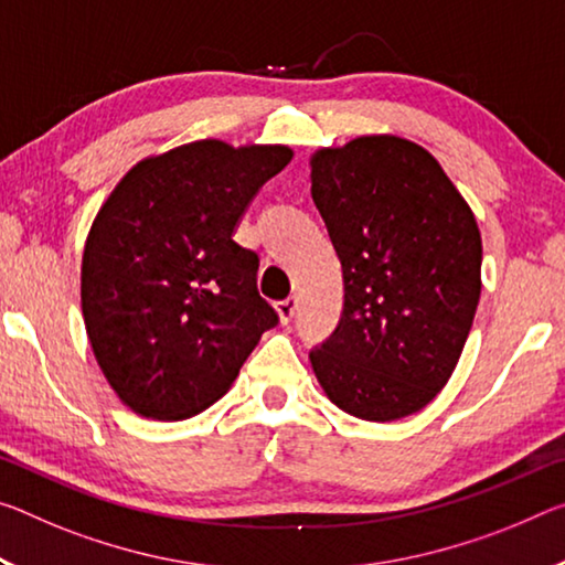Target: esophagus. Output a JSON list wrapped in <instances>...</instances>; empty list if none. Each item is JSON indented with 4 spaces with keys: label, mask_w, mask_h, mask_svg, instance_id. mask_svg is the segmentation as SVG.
Segmentation results:
<instances>
[{
    "label": "esophagus",
    "mask_w": 565,
    "mask_h": 565,
    "mask_svg": "<svg viewBox=\"0 0 565 565\" xmlns=\"http://www.w3.org/2000/svg\"><path fill=\"white\" fill-rule=\"evenodd\" d=\"M276 315H279L281 324H289V321L294 319V315H297V299L289 297V299H284V301L276 303Z\"/></svg>",
    "instance_id": "obj_1"
}]
</instances>
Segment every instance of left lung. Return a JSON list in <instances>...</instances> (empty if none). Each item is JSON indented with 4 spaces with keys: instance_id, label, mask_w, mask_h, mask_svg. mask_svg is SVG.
Instances as JSON below:
<instances>
[{
    "instance_id": "obj_1",
    "label": "left lung",
    "mask_w": 565,
    "mask_h": 565,
    "mask_svg": "<svg viewBox=\"0 0 565 565\" xmlns=\"http://www.w3.org/2000/svg\"><path fill=\"white\" fill-rule=\"evenodd\" d=\"M311 199L344 279L339 324L309 352L317 380L360 419L415 415L450 380L476 319V216L440 163L395 136L319 150Z\"/></svg>"
}]
</instances>
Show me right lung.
I'll list each match as a JSON object with an SVG mask.
<instances>
[{"mask_svg":"<svg viewBox=\"0 0 565 565\" xmlns=\"http://www.w3.org/2000/svg\"><path fill=\"white\" fill-rule=\"evenodd\" d=\"M291 156L195 140L140 160L103 203L83 254V317L103 374L138 415L211 407L279 324L234 228Z\"/></svg>","mask_w":565,"mask_h":565,"instance_id":"right-lung-1","label":"right lung"}]
</instances>
